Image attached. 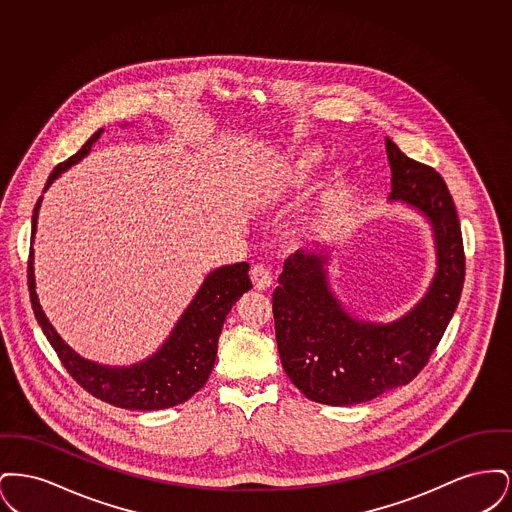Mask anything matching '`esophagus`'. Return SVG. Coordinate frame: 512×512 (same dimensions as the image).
Wrapping results in <instances>:
<instances>
[{
    "instance_id": "esophagus-1",
    "label": "esophagus",
    "mask_w": 512,
    "mask_h": 512,
    "mask_svg": "<svg viewBox=\"0 0 512 512\" xmlns=\"http://www.w3.org/2000/svg\"><path fill=\"white\" fill-rule=\"evenodd\" d=\"M249 274H251V282L255 284L257 290H267V288H270L272 274H270V270L265 265H255V267L251 268Z\"/></svg>"
}]
</instances>
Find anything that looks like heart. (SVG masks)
I'll return each mask as SVG.
<instances>
[{
    "label": "heart",
    "instance_id": "obj_1",
    "mask_svg": "<svg viewBox=\"0 0 512 512\" xmlns=\"http://www.w3.org/2000/svg\"><path fill=\"white\" fill-rule=\"evenodd\" d=\"M322 163H324L322 151L317 147H307V149L295 153L292 159L280 169L272 188L274 190L307 188L315 180ZM349 192H351V180H349L347 172H334L330 176L324 192H322V197H320V215L324 219L336 217L343 209V205L349 197Z\"/></svg>",
    "mask_w": 512,
    "mask_h": 512
}]
</instances>
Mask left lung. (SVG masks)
<instances>
[{"mask_svg":"<svg viewBox=\"0 0 512 512\" xmlns=\"http://www.w3.org/2000/svg\"><path fill=\"white\" fill-rule=\"evenodd\" d=\"M391 199L432 222L438 274L409 315L391 324L349 317L328 290L324 257L295 251L272 293L276 343L295 388L311 401L347 407L407 386L428 365L453 317L464 284V245L457 207L436 169L407 157L386 138Z\"/></svg>","mask_w":512,"mask_h":512,"instance_id":"obj_1","label":"left lung"}]
</instances>
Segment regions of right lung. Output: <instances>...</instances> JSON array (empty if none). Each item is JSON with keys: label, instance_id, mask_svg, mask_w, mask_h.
Returning a JSON list of instances; mask_svg holds the SVG:
<instances>
[{"label": "right lung", "instance_id": "obj_1", "mask_svg": "<svg viewBox=\"0 0 512 512\" xmlns=\"http://www.w3.org/2000/svg\"><path fill=\"white\" fill-rule=\"evenodd\" d=\"M101 132L103 130H98L73 157L53 169L46 190L61 172L88 155L92 144L98 142ZM40 201L42 197L36 201L32 215V238L36 232ZM247 270V263H236L211 272L161 351H157L146 363L130 368H107L88 363L57 336L34 292L32 247L28 255V292L38 324L55 349L61 365L67 368L78 386L101 401L121 409L159 411L188 401L209 380L217 359V343L226 315L230 313L232 305L253 288Z\"/></svg>", "mask_w": 512, "mask_h": 512}]
</instances>
